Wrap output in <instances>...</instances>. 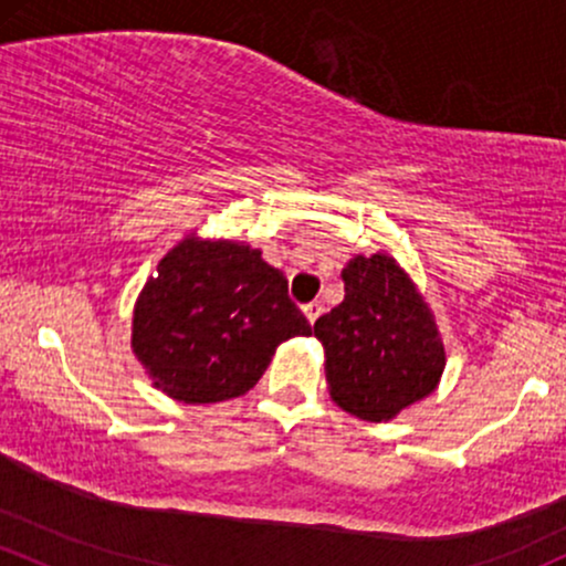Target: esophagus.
Wrapping results in <instances>:
<instances>
[{"mask_svg": "<svg viewBox=\"0 0 566 566\" xmlns=\"http://www.w3.org/2000/svg\"><path fill=\"white\" fill-rule=\"evenodd\" d=\"M303 314H306V319L314 325V322L319 319V314H322V303H316V301L306 303V306H303Z\"/></svg>", "mask_w": 566, "mask_h": 566, "instance_id": "34e87169", "label": "esophagus"}]
</instances>
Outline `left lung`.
Masks as SVG:
<instances>
[{
	"label": "left lung",
	"instance_id": "left-lung-1",
	"mask_svg": "<svg viewBox=\"0 0 566 566\" xmlns=\"http://www.w3.org/2000/svg\"><path fill=\"white\" fill-rule=\"evenodd\" d=\"M344 301L314 322L331 397L365 421L395 419L438 387L446 349L430 306L395 258H352Z\"/></svg>",
	"mask_w": 566,
	"mask_h": 566
}]
</instances>
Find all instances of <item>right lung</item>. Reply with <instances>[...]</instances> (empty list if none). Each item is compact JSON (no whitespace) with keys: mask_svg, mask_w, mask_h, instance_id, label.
<instances>
[{"mask_svg":"<svg viewBox=\"0 0 566 566\" xmlns=\"http://www.w3.org/2000/svg\"><path fill=\"white\" fill-rule=\"evenodd\" d=\"M308 333L287 279L260 250L190 233L139 293L132 349L155 389L201 406L250 392L276 346Z\"/></svg>","mask_w":566,"mask_h":566,"instance_id":"add662e5","label":"right lung"}]
</instances>
